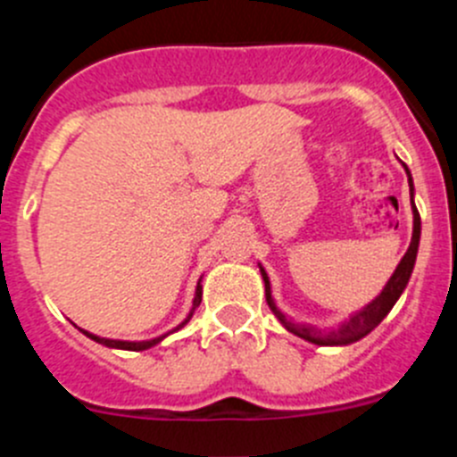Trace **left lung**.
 <instances>
[{
    "label": "left lung",
    "mask_w": 457,
    "mask_h": 457,
    "mask_svg": "<svg viewBox=\"0 0 457 457\" xmlns=\"http://www.w3.org/2000/svg\"><path fill=\"white\" fill-rule=\"evenodd\" d=\"M403 167H405V164H403ZM405 171H407V183H410V194H411V215H414L410 247H407L405 256L401 258L398 268L394 270L391 278L386 281L385 288H382V293H379L373 302H369L364 309H359L357 313H353V316H350V320H345L343 325H338V329H332V332H320V329H316V327L304 325V322H295L293 318L286 316L284 311L274 304L268 272L263 270V265H258V268H261V277H263V281H265V300H268V306L272 309L274 316L278 318V322H281V325H284L290 334L304 338V341H309V343H316V345H350V343L359 341V338H364L366 334L373 332L375 327L385 320L386 313L394 309V304L398 302V297L403 295V290H405L407 281H410L411 270H414V263H417L419 240H421V217H419V210H417V205H414V183H411L410 169L405 167Z\"/></svg>",
    "instance_id": "1"
}]
</instances>
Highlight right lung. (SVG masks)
<instances>
[{
	"label": "right lung",
	"instance_id": "right-lung-1",
	"mask_svg": "<svg viewBox=\"0 0 457 457\" xmlns=\"http://www.w3.org/2000/svg\"><path fill=\"white\" fill-rule=\"evenodd\" d=\"M201 293H204V288H201V278H199V284H196V293H194L192 309H189L187 318H185V320L180 322V325L176 327V329H171V332L162 334V337L151 338V341H116V338H100V337H96V334H91V332H84V329H79V332H84V334H87L88 338H91V341L100 343V345H107V348H116V350H132V353H139V350H148V348H153V345H157V343L162 341V338H167L169 334L179 332V329H183V327L187 325L189 318H192V316H194V311H196V306L201 304Z\"/></svg>",
	"mask_w": 457,
	"mask_h": 457
}]
</instances>
